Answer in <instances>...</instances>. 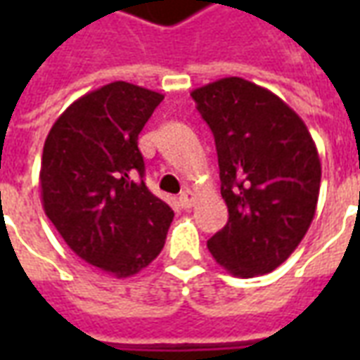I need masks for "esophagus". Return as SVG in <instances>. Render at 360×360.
Listing matches in <instances>:
<instances>
[{"label":"esophagus","mask_w":360,"mask_h":360,"mask_svg":"<svg viewBox=\"0 0 360 360\" xmlns=\"http://www.w3.org/2000/svg\"><path fill=\"white\" fill-rule=\"evenodd\" d=\"M193 202H195V193H193L191 188H185V191L179 195V204L183 206V208H191Z\"/></svg>","instance_id":"34e87169"}]
</instances>
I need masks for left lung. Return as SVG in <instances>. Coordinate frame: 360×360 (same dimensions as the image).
<instances>
[{
	"mask_svg": "<svg viewBox=\"0 0 360 360\" xmlns=\"http://www.w3.org/2000/svg\"><path fill=\"white\" fill-rule=\"evenodd\" d=\"M191 96L214 134L229 212L208 250L237 278L276 270L299 247L316 212V144L304 121L255 82L227 77Z\"/></svg>",
	"mask_w": 360,
	"mask_h": 360,
	"instance_id": "left-lung-1",
	"label": "left lung"
}]
</instances>
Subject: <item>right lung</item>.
Here are the masks:
<instances>
[{
	"mask_svg": "<svg viewBox=\"0 0 360 360\" xmlns=\"http://www.w3.org/2000/svg\"><path fill=\"white\" fill-rule=\"evenodd\" d=\"M164 96L110 82L67 108L44 144L46 216L84 262L129 278L162 252L173 210L144 185L139 134Z\"/></svg>",
	"mask_w": 360,
	"mask_h": 360,
	"instance_id": "obj_1",
	"label": "right lung"
}]
</instances>
